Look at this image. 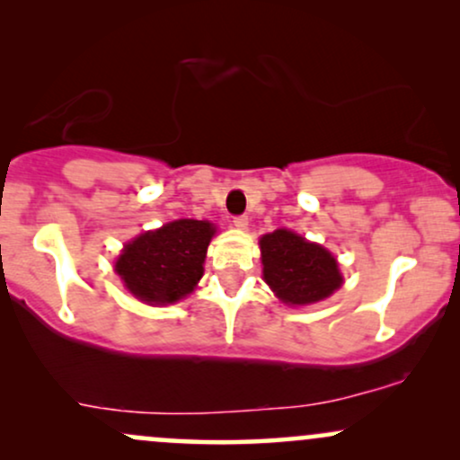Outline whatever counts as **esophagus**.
Listing matches in <instances>:
<instances>
[{
    "label": "esophagus",
    "instance_id": "1",
    "mask_svg": "<svg viewBox=\"0 0 460 460\" xmlns=\"http://www.w3.org/2000/svg\"><path fill=\"white\" fill-rule=\"evenodd\" d=\"M234 226H237V229H246V226H248V216H235Z\"/></svg>",
    "mask_w": 460,
    "mask_h": 460
}]
</instances>
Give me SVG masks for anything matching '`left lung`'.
I'll return each mask as SVG.
<instances>
[{"mask_svg": "<svg viewBox=\"0 0 460 460\" xmlns=\"http://www.w3.org/2000/svg\"><path fill=\"white\" fill-rule=\"evenodd\" d=\"M260 246L263 279L283 303H318L341 285L335 257L292 231L279 229L263 235Z\"/></svg>", "mask_w": 460, "mask_h": 460, "instance_id": "8db88e82", "label": "left lung"}]
</instances>
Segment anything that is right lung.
Here are the masks:
<instances>
[{"label": "right lung", "instance_id": "1", "mask_svg": "<svg viewBox=\"0 0 460 460\" xmlns=\"http://www.w3.org/2000/svg\"><path fill=\"white\" fill-rule=\"evenodd\" d=\"M214 226L208 220H175L146 231L125 246L116 272L125 288L145 303H177L203 277V261Z\"/></svg>", "mask_w": 460, "mask_h": 460}]
</instances>
